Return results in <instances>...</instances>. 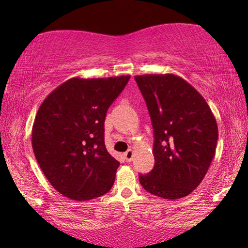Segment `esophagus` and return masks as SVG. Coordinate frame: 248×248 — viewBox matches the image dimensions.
<instances>
[{"mask_svg":"<svg viewBox=\"0 0 248 248\" xmlns=\"http://www.w3.org/2000/svg\"><path fill=\"white\" fill-rule=\"evenodd\" d=\"M124 158L126 159L127 162L132 161V158H133V150H131V149H128V150L124 154Z\"/></svg>","mask_w":248,"mask_h":248,"instance_id":"1","label":"esophagus"}]
</instances>
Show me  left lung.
Here are the masks:
<instances>
[{
    "label": "left lung",
    "instance_id": "obj_1",
    "mask_svg": "<svg viewBox=\"0 0 248 248\" xmlns=\"http://www.w3.org/2000/svg\"><path fill=\"white\" fill-rule=\"evenodd\" d=\"M154 127L155 167L139 176L145 191L166 200L187 196L216 154L218 125L201 93L175 74L134 77Z\"/></svg>",
    "mask_w": 248,
    "mask_h": 248
}]
</instances>
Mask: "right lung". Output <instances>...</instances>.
Returning <instances> with one entry per match:
<instances>
[{
	"label": "right lung",
	"mask_w": 248,
	"mask_h": 248,
	"mask_svg": "<svg viewBox=\"0 0 248 248\" xmlns=\"http://www.w3.org/2000/svg\"><path fill=\"white\" fill-rule=\"evenodd\" d=\"M128 80L72 78L40 105L32 125L33 154L48 182L66 198L87 201L113 186L120 162L105 145L104 123Z\"/></svg>",
	"instance_id": "add662e5"
}]
</instances>
